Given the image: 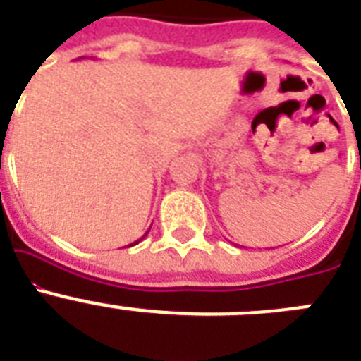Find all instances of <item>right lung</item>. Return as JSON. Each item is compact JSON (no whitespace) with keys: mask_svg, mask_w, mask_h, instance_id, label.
<instances>
[{"mask_svg":"<svg viewBox=\"0 0 361 361\" xmlns=\"http://www.w3.org/2000/svg\"><path fill=\"white\" fill-rule=\"evenodd\" d=\"M148 231H149V229H148ZM148 231H146V235H148ZM146 235H145V237H146ZM145 237H142V238H145ZM142 238H139V240H137V242H133V244H139V242H141Z\"/></svg>","mask_w":361,"mask_h":361,"instance_id":"right-lung-1","label":"right lung"}]
</instances>
